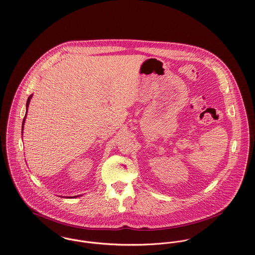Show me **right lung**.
<instances>
[{
  "instance_id": "1",
  "label": "right lung",
  "mask_w": 255,
  "mask_h": 255,
  "mask_svg": "<svg viewBox=\"0 0 255 255\" xmlns=\"http://www.w3.org/2000/svg\"><path fill=\"white\" fill-rule=\"evenodd\" d=\"M31 97H32V95H30L29 97H28V99H27V103H26V107L28 108V105H29V102H30V99H31ZM27 113V112H26ZM25 118H26V114H25V117H24L23 119V123H22V130H23V126L24 123H25ZM76 197H78V196H75L74 198H76ZM70 198H73V197H70Z\"/></svg>"
}]
</instances>
